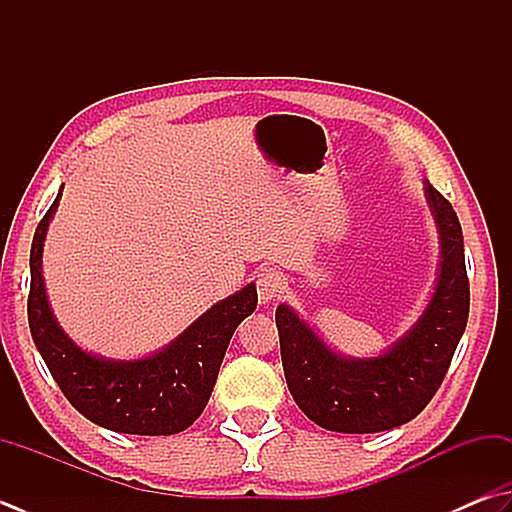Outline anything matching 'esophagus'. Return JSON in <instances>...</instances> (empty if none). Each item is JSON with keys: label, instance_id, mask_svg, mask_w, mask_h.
<instances>
[{"label": "esophagus", "instance_id": "esophagus-1", "mask_svg": "<svg viewBox=\"0 0 512 512\" xmlns=\"http://www.w3.org/2000/svg\"><path fill=\"white\" fill-rule=\"evenodd\" d=\"M285 287V276L274 267L260 269V274L256 276V292L260 303L276 301V298L285 292Z\"/></svg>", "mask_w": 512, "mask_h": 512}]
</instances>
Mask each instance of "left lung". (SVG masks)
<instances>
[{
    "label": "left lung",
    "mask_w": 512,
    "mask_h": 512,
    "mask_svg": "<svg viewBox=\"0 0 512 512\" xmlns=\"http://www.w3.org/2000/svg\"><path fill=\"white\" fill-rule=\"evenodd\" d=\"M441 234V272L419 323L376 359L334 354L294 310L278 305L276 327L287 388L318 426L368 435L403 426L428 406L466 330L470 283L459 218L439 191L426 185Z\"/></svg>",
    "instance_id": "1"
}]
</instances>
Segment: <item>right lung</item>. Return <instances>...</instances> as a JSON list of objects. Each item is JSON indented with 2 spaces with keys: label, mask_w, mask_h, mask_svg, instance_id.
<instances>
[{
  "label": "right lung",
  "mask_w": 512,
  "mask_h": 512,
  "mask_svg": "<svg viewBox=\"0 0 512 512\" xmlns=\"http://www.w3.org/2000/svg\"><path fill=\"white\" fill-rule=\"evenodd\" d=\"M62 191L35 229L31 245L28 325L48 372L71 406L102 428L124 435H176L194 423L216 385L229 339L256 310L247 285L187 327L165 350L140 361H106L82 352L57 325L46 301L42 247Z\"/></svg>",
  "instance_id": "1"
}]
</instances>
